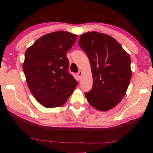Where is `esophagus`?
Instances as JSON below:
<instances>
[{
    "label": "esophagus",
    "instance_id": "esophagus-1",
    "mask_svg": "<svg viewBox=\"0 0 153 153\" xmlns=\"http://www.w3.org/2000/svg\"><path fill=\"white\" fill-rule=\"evenodd\" d=\"M77 76L79 77V79H81V77L82 76V72L81 71H79L78 73L77 74Z\"/></svg>",
    "mask_w": 153,
    "mask_h": 153
}]
</instances>
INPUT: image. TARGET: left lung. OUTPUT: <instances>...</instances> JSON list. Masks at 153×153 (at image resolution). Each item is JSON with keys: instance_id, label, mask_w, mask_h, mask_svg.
I'll list each match as a JSON object with an SVG mask.
<instances>
[{"instance_id": "obj_1", "label": "left lung", "mask_w": 153, "mask_h": 153, "mask_svg": "<svg viewBox=\"0 0 153 153\" xmlns=\"http://www.w3.org/2000/svg\"><path fill=\"white\" fill-rule=\"evenodd\" d=\"M79 45L89 59L93 77L92 88L85 93L89 104L107 111L125 96L131 77L129 54L115 38L97 32L80 36Z\"/></svg>"}]
</instances>
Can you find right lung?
I'll return each mask as SVG.
<instances>
[{
	"mask_svg": "<svg viewBox=\"0 0 153 153\" xmlns=\"http://www.w3.org/2000/svg\"><path fill=\"white\" fill-rule=\"evenodd\" d=\"M77 36L58 31L42 36L25 53L23 64L28 88L36 100L46 108L67 102L77 82L68 72L67 52Z\"/></svg>",
	"mask_w": 153,
	"mask_h": 153,
	"instance_id": "add662e5",
	"label": "right lung"
}]
</instances>
